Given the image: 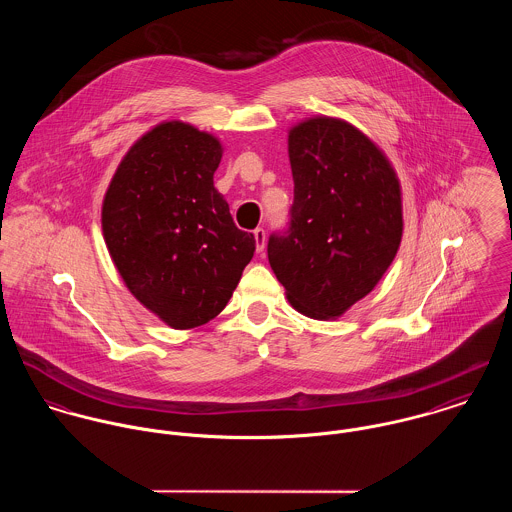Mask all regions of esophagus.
I'll return each mask as SVG.
<instances>
[{
  "mask_svg": "<svg viewBox=\"0 0 512 512\" xmlns=\"http://www.w3.org/2000/svg\"><path fill=\"white\" fill-rule=\"evenodd\" d=\"M254 240H256V250L262 252L264 246H266V231H264L262 227H258V229L254 231Z\"/></svg>",
  "mask_w": 512,
  "mask_h": 512,
  "instance_id": "1",
  "label": "esophagus"
}]
</instances>
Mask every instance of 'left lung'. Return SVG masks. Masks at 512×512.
<instances>
[{"mask_svg": "<svg viewBox=\"0 0 512 512\" xmlns=\"http://www.w3.org/2000/svg\"><path fill=\"white\" fill-rule=\"evenodd\" d=\"M293 205L268 260L289 303L336 319L366 297L403 236L401 187L385 154L346 121L313 117L289 131Z\"/></svg>", "mask_w": 512, "mask_h": 512, "instance_id": "obj_1", "label": "left lung"}]
</instances>
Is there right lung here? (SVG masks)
I'll return each mask as SVG.
<instances>
[{"mask_svg": "<svg viewBox=\"0 0 512 512\" xmlns=\"http://www.w3.org/2000/svg\"><path fill=\"white\" fill-rule=\"evenodd\" d=\"M221 156L209 133L156 125L125 154L103 199V238L121 278L172 328L215 319L256 250L213 186Z\"/></svg>", "mask_w": 512, "mask_h": 512, "instance_id": "1", "label": "right lung"}]
</instances>
